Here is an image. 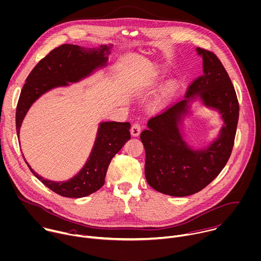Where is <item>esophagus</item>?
Listing matches in <instances>:
<instances>
[{"mask_svg": "<svg viewBox=\"0 0 261 261\" xmlns=\"http://www.w3.org/2000/svg\"><path fill=\"white\" fill-rule=\"evenodd\" d=\"M140 131H141V125L139 123H135V124L132 125L131 134L133 136H138L140 134Z\"/></svg>", "mask_w": 261, "mask_h": 261, "instance_id": "34e87169", "label": "esophagus"}]
</instances>
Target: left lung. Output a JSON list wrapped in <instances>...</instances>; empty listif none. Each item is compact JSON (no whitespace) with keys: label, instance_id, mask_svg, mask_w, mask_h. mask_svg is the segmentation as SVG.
<instances>
[{"label":"left lung","instance_id":"left-lung-1","mask_svg":"<svg viewBox=\"0 0 261 261\" xmlns=\"http://www.w3.org/2000/svg\"><path fill=\"white\" fill-rule=\"evenodd\" d=\"M203 57L204 72L188 87V98L199 94L208 107L219 110L224 120L219 138L209 148L192 150L178 131L187 102L180 101L151 118L140 134L145 149V178L162 194L186 197L206 188L226 165L234 143L239 101L233 85L219 58L197 48Z\"/></svg>","mask_w":261,"mask_h":261}]
</instances>
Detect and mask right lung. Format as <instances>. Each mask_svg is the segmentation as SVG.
<instances>
[{"mask_svg":"<svg viewBox=\"0 0 261 261\" xmlns=\"http://www.w3.org/2000/svg\"><path fill=\"white\" fill-rule=\"evenodd\" d=\"M111 46L86 49L75 45L63 44L50 51L33 68L23 85L16 108V131L32 103L43 93L67 82H76L103 65L108 58L105 53ZM129 122L101 123L93 150L80 173L68 181H50L33 171V174L54 193L66 198H83L97 192L103 185L112 159L131 138Z\"/></svg>","mask_w":261,"mask_h":261,"instance_id":"1","label":"right lung"}]
</instances>
